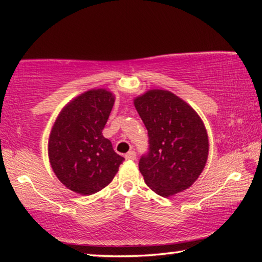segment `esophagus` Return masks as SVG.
<instances>
[{
  "label": "esophagus",
  "instance_id": "1",
  "mask_svg": "<svg viewBox=\"0 0 262 262\" xmlns=\"http://www.w3.org/2000/svg\"><path fill=\"white\" fill-rule=\"evenodd\" d=\"M125 158L128 161H135L136 159V152L135 151H129L125 155Z\"/></svg>",
  "mask_w": 262,
  "mask_h": 262
}]
</instances>
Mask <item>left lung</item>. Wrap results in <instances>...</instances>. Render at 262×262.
<instances>
[{
  "label": "left lung",
  "mask_w": 262,
  "mask_h": 262,
  "mask_svg": "<svg viewBox=\"0 0 262 262\" xmlns=\"http://www.w3.org/2000/svg\"><path fill=\"white\" fill-rule=\"evenodd\" d=\"M134 106L149 135V154L139 163L145 184L163 198L189 188L209 152L200 115L180 97L161 89L135 97Z\"/></svg>",
  "instance_id": "1"
}]
</instances>
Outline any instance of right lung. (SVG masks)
I'll return each mask as SVG.
<instances>
[{"instance_id": "add662e5", "label": "right lung", "mask_w": 262, "mask_h": 262, "mask_svg": "<svg viewBox=\"0 0 262 262\" xmlns=\"http://www.w3.org/2000/svg\"><path fill=\"white\" fill-rule=\"evenodd\" d=\"M115 96L106 89H91L60 111L48 139V158L56 178L68 189L91 195L106 187L123 157L103 136Z\"/></svg>"}]
</instances>
